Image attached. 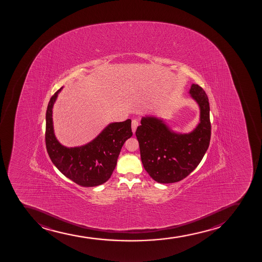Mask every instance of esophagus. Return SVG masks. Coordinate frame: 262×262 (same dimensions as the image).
<instances>
[{"label": "esophagus", "instance_id": "esophagus-1", "mask_svg": "<svg viewBox=\"0 0 262 262\" xmlns=\"http://www.w3.org/2000/svg\"><path fill=\"white\" fill-rule=\"evenodd\" d=\"M138 125H139V121L137 120H133L132 121V131L134 134H135V131H136V128H137Z\"/></svg>", "mask_w": 262, "mask_h": 262}]
</instances>
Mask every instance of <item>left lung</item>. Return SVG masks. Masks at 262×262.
<instances>
[{"instance_id": "obj_1", "label": "left lung", "mask_w": 262, "mask_h": 262, "mask_svg": "<svg viewBox=\"0 0 262 262\" xmlns=\"http://www.w3.org/2000/svg\"><path fill=\"white\" fill-rule=\"evenodd\" d=\"M189 93L200 108V121L189 134L170 129L162 119L145 116L136 129L144 168L161 184L179 182L201 162L209 147L211 125L205 91L193 83Z\"/></svg>"}]
</instances>
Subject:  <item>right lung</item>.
Listing matches in <instances>:
<instances>
[{
	"mask_svg": "<svg viewBox=\"0 0 262 262\" xmlns=\"http://www.w3.org/2000/svg\"><path fill=\"white\" fill-rule=\"evenodd\" d=\"M59 89L51 97L46 114V146L50 159L68 179L83 187L102 185L116 168L121 147L133 135L131 120L112 122L93 141L76 147L58 142L53 130V107Z\"/></svg>",
	"mask_w": 262,
	"mask_h": 262,
	"instance_id": "add662e5",
	"label": "right lung"
}]
</instances>
